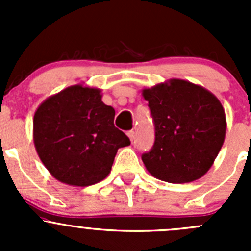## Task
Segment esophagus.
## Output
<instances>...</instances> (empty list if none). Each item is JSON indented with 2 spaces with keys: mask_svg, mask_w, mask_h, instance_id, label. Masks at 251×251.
<instances>
[{
  "mask_svg": "<svg viewBox=\"0 0 251 251\" xmlns=\"http://www.w3.org/2000/svg\"><path fill=\"white\" fill-rule=\"evenodd\" d=\"M127 136H128V138H130L131 140V142H133V140H135V131H127Z\"/></svg>",
  "mask_w": 251,
  "mask_h": 251,
  "instance_id": "1",
  "label": "esophagus"
}]
</instances>
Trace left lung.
Masks as SVG:
<instances>
[{
	"label": "left lung",
	"instance_id": "left-lung-1",
	"mask_svg": "<svg viewBox=\"0 0 251 251\" xmlns=\"http://www.w3.org/2000/svg\"><path fill=\"white\" fill-rule=\"evenodd\" d=\"M153 118L155 141L142 154L147 170L170 183L196 181L207 173L226 135L220 100L204 87L171 78L142 92Z\"/></svg>",
	"mask_w": 251,
	"mask_h": 251
}]
</instances>
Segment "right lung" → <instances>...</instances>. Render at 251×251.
<instances>
[{
  "label": "right lung",
  "instance_id": "add662e5",
  "mask_svg": "<svg viewBox=\"0 0 251 251\" xmlns=\"http://www.w3.org/2000/svg\"><path fill=\"white\" fill-rule=\"evenodd\" d=\"M114 116L98 88L74 85L47 98L35 111L34 143L50 175L78 187L104 179L118 149L131 143Z\"/></svg>",
  "mask_w": 251,
  "mask_h": 251
}]
</instances>
